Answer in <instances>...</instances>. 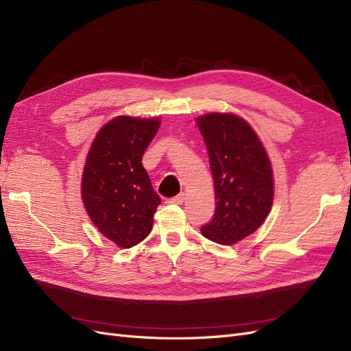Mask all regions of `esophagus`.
<instances>
[{
	"label": "esophagus",
	"mask_w": 351,
	"mask_h": 351,
	"mask_svg": "<svg viewBox=\"0 0 351 351\" xmlns=\"http://www.w3.org/2000/svg\"><path fill=\"white\" fill-rule=\"evenodd\" d=\"M184 201H185V194H179V195L173 197V198H169L166 202H167V204H178V206H180V204H184Z\"/></svg>",
	"instance_id": "1"
}]
</instances>
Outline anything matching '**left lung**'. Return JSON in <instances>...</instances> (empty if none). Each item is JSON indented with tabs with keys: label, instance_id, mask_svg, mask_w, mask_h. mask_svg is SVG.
Here are the masks:
<instances>
[{
	"label": "left lung",
	"instance_id": "obj_1",
	"mask_svg": "<svg viewBox=\"0 0 351 351\" xmlns=\"http://www.w3.org/2000/svg\"><path fill=\"white\" fill-rule=\"evenodd\" d=\"M210 157L216 213L201 228L207 239L233 245L252 234L273 206L271 163L256 132L243 118L211 114L197 118Z\"/></svg>",
	"mask_w": 351,
	"mask_h": 351
}]
</instances>
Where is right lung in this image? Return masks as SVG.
I'll use <instances>...</instances> for the list:
<instances>
[{"label": "right lung", "mask_w": 351, "mask_h": 351, "mask_svg": "<svg viewBox=\"0 0 351 351\" xmlns=\"http://www.w3.org/2000/svg\"><path fill=\"white\" fill-rule=\"evenodd\" d=\"M159 127V118L117 117L100 128L86 159V211L101 234L125 250L152 232L162 201L141 163Z\"/></svg>", "instance_id": "right-lung-1"}]
</instances>
